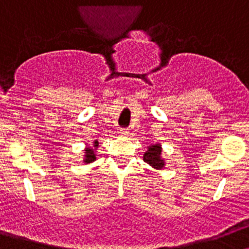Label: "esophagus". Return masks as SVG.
<instances>
[{
	"label": "esophagus",
	"instance_id": "obj_1",
	"mask_svg": "<svg viewBox=\"0 0 249 249\" xmlns=\"http://www.w3.org/2000/svg\"><path fill=\"white\" fill-rule=\"evenodd\" d=\"M120 135L122 136L129 135V131H127V129H120Z\"/></svg>",
	"mask_w": 249,
	"mask_h": 249
}]
</instances>
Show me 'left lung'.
<instances>
[{
	"label": "left lung",
	"instance_id": "8db88e82",
	"mask_svg": "<svg viewBox=\"0 0 249 249\" xmlns=\"http://www.w3.org/2000/svg\"><path fill=\"white\" fill-rule=\"evenodd\" d=\"M144 161L147 162L150 166L155 169H162L165 162L161 158V146L160 145H151L149 146L147 151L144 154Z\"/></svg>",
	"mask_w": 249,
	"mask_h": 249
}]
</instances>
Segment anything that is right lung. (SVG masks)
<instances>
[{
  "label": "right lung",
  "instance_id": "obj_1",
  "mask_svg": "<svg viewBox=\"0 0 249 249\" xmlns=\"http://www.w3.org/2000/svg\"><path fill=\"white\" fill-rule=\"evenodd\" d=\"M94 147H98V141H94ZM95 160V154H94V149L91 147H88L86 150V159H84V162L86 163H90Z\"/></svg>",
  "mask_w": 249,
  "mask_h": 249
}]
</instances>
